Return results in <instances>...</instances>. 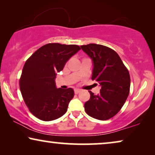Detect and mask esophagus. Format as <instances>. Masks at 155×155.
<instances>
[{
  "label": "esophagus",
  "instance_id": "1",
  "mask_svg": "<svg viewBox=\"0 0 155 155\" xmlns=\"http://www.w3.org/2000/svg\"><path fill=\"white\" fill-rule=\"evenodd\" d=\"M80 89H75V90H74V92H75V94H78V93H79L80 92Z\"/></svg>",
  "mask_w": 155,
  "mask_h": 155
}]
</instances>
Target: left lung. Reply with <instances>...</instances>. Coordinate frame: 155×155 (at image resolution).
Returning a JSON list of instances; mask_svg holds the SVG:
<instances>
[{
    "instance_id": "obj_1",
    "label": "left lung",
    "mask_w": 155,
    "mask_h": 155,
    "mask_svg": "<svg viewBox=\"0 0 155 155\" xmlns=\"http://www.w3.org/2000/svg\"><path fill=\"white\" fill-rule=\"evenodd\" d=\"M80 47L92 61V80L101 86L98 94L90 91V99L84 103V110L91 117L108 120L120 111L128 98L130 86L129 72L111 48L96 44Z\"/></svg>"
}]
</instances>
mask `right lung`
<instances>
[{"label": "right lung", "mask_w": 155, "mask_h": 155, "mask_svg": "<svg viewBox=\"0 0 155 155\" xmlns=\"http://www.w3.org/2000/svg\"><path fill=\"white\" fill-rule=\"evenodd\" d=\"M80 50L77 45L47 44L25 62L20 80V91L29 111L39 119L53 120L67 111L74 90L57 88L55 79L57 73Z\"/></svg>", "instance_id": "right-lung-1"}]
</instances>
